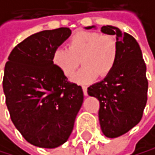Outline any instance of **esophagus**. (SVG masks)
<instances>
[{
    "instance_id": "esophagus-1",
    "label": "esophagus",
    "mask_w": 155,
    "mask_h": 155,
    "mask_svg": "<svg viewBox=\"0 0 155 155\" xmlns=\"http://www.w3.org/2000/svg\"><path fill=\"white\" fill-rule=\"evenodd\" d=\"M82 89H83V93H84V96H88V91H87V87H86V86H82Z\"/></svg>"
}]
</instances>
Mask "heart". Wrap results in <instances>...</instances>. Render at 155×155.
I'll return each mask as SVG.
<instances>
[{"label":"heart","mask_w":155,"mask_h":155,"mask_svg":"<svg viewBox=\"0 0 155 155\" xmlns=\"http://www.w3.org/2000/svg\"><path fill=\"white\" fill-rule=\"evenodd\" d=\"M118 55L116 41L109 35L80 31L73 34L67 49L56 48L53 53V62L64 76L71 77L79 66L83 67L73 77V81L86 84L97 76H106L112 71Z\"/></svg>","instance_id":"b5f03b06"}]
</instances>
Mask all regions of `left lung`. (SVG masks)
Here are the masks:
<instances>
[{
    "label": "left lung",
    "instance_id": "obj_1",
    "mask_svg": "<svg viewBox=\"0 0 155 155\" xmlns=\"http://www.w3.org/2000/svg\"><path fill=\"white\" fill-rule=\"evenodd\" d=\"M101 31L115 37L117 60L104 80L90 86L88 94L100 101L99 120L102 133L107 138H117L130 131L143 117L147 101V66L133 36L110 25L102 26Z\"/></svg>",
    "mask_w": 155,
    "mask_h": 155
}]
</instances>
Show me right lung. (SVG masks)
I'll list each match as a JSON object with an SVG mask.
<instances>
[{
    "mask_svg": "<svg viewBox=\"0 0 155 155\" xmlns=\"http://www.w3.org/2000/svg\"><path fill=\"white\" fill-rule=\"evenodd\" d=\"M70 35L67 27L31 35L12 51L5 66L3 89L12 121L39 147L65 143L83 104L81 86L68 82L51 59Z\"/></svg>",
    "mask_w": 155,
    "mask_h": 155,
    "instance_id": "add662e5",
    "label": "right lung"
}]
</instances>
